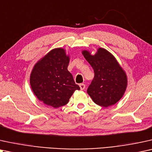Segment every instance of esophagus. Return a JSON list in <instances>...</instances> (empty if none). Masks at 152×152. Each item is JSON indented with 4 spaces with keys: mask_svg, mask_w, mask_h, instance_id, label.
<instances>
[{
    "mask_svg": "<svg viewBox=\"0 0 152 152\" xmlns=\"http://www.w3.org/2000/svg\"><path fill=\"white\" fill-rule=\"evenodd\" d=\"M79 86H80V90H83L84 89L86 88V85L83 84V83H80L79 85Z\"/></svg>",
    "mask_w": 152,
    "mask_h": 152,
    "instance_id": "34e87169",
    "label": "esophagus"
}]
</instances>
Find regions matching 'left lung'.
I'll use <instances>...</instances> for the list:
<instances>
[{
  "instance_id": "left-lung-1",
  "label": "left lung",
  "mask_w": 152,
  "mask_h": 152,
  "mask_svg": "<svg viewBox=\"0 0 152 152\" xmlns=\"http://www.w3.org/2000/svg\"><path fill=\"white\" fill-rule=\"evenodd\" d=\"M82 53L94 72V77L87 90L88 94L100 106L108 107L116 104L127 87V76L122 66L105 48H98L94 55L86 50Z\"/></svg>"
}]
</instances>
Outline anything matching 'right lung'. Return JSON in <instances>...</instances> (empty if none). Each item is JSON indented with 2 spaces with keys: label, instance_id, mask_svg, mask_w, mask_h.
Listing matches in <instances>:
<instances>
[{
  "label": "right lung",
  "instance_id": "obj_1",
  "mask_svg": "<svg viewBox=\"0 0 152 152\" xmlns=\"http://www.w3.org/2000/svg\"><path fill=\"white\" fill-rule=\"evenodd\" d=\"M69 56L62 48H54L40 59L30 76L32 90L39 101L57 108L69 102L75 90L80 87L75 83L67 69Z\"/></svg>",
  "mask_w": 152,
  "mask_h": 152
}]
</instances>
